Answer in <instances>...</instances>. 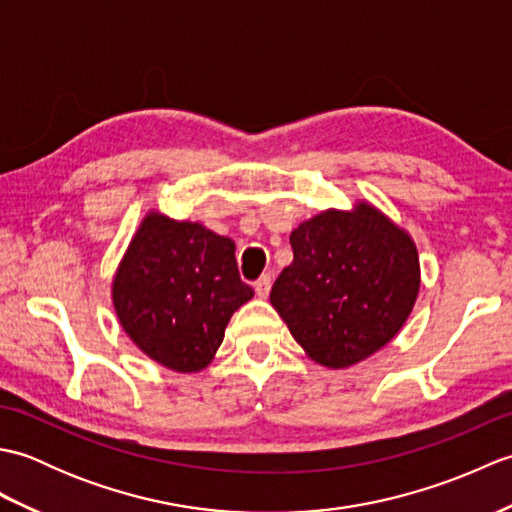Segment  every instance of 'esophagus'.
<instances>
[{"label": "esophagus", "instance_id": "34e87169", "mask_svg": "<svg viewBox=\"0 0 512 512\" xmlns=\"http://www.w3.org/2000/svg\"><path fill=\"white\" fill-rule=\"evenodd\" d=\"M270 286H273V279H270V275H262L257 281H255V292L259 299H266L268 292H270Z\"/></svg>", "mask_w": 512, "mask_h": 512}]
</instances>
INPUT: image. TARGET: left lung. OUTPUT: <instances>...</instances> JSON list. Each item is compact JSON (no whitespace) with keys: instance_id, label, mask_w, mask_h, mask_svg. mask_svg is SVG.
<instances>
[{"instance_id":"obj_1","label":"left lung","mask_w":512,"mask_h":512,"mask_svg":"<svg viewBox=\"0 0 512 512\" xmlns=\"http://www.w3.org/2000/svg\"><path fill=\"white\" fill-rule=\"evenodd\" d=\"M290 246L295 259L270 303L312 361L350 367L400 332L420 290L418 250L376 206L314 215L290 233Z\"/></svg>"}]
</instances>
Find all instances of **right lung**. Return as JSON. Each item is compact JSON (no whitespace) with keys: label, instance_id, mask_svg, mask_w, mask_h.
I'll list each match as a JSON object with an SVG mask.
<instances>
[{"label":"right lung","instance_id":"obj_1","mask_svg":"<svg viewBox=\"0 0 512 512\" xmlns=\"http://www.w3.org/2000/svg\"><path fill=\"white\" fill-rule=\"evenodd\" d=\"M253 299L239 279L235 242L200 222L151 211L112 281L116 317L140 350L173 372H200L233 312Z\"/></svg>","mask_w":512,"mask_h":512}]
</instances>
